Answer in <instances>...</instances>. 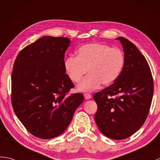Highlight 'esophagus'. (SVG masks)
<instances>
[{
	"label": "esophagus",
	"instance_id": "1",
	"mask_svg": "<svg viewBox=\"0 0 160 160\" xmlns=\"http://www.w3.org/2000/svg\"><path fill=\"white\" fill-rule=\"evenodd\" d=\"M84 98L86 99H90L92 98V95L90 93H88V92H87V93H84Z\"/></svg>",
	"mask_w": 160,
	"mask_h": 160
}]
</instances>
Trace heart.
<instances>
[{
	"instance_id": "obj_1",
	"label": "heart",
	"mask_w": 160,
	"mask_h": 160,
	"mask_svg": "<svg viewBox=\"0 0 160 160\" xmlns=\"http://www.w3.org/2000/svg\"><path fill=\"white\" fill-rule=\"evenodd\" d=\"M125 57L122 50L103 43H89L80 47L76 57L69 56L65 60V69L73 82H79L81 91H91L102 84L108 86L117 80L123 68Z\"/></svg>"
}]
</instances>
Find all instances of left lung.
<instances>
[{"mask_svg": "<svg viewBox=\"0 0 160 160\" xmlns=\"http://www.w3.org/2000/svg\"><path fill=\"white\" fill-rule=\"evenodd\" d=\"M123 68L110 86L94 94L98 105L95 120L99 130L110 138L122 140L133 135L145 122L153 95V80L145 57L122 37Z\"/></svg>", "mask_w": 160, "mask_h": 160, "instance_id": "obj_1", "label": "left lung"}]
</instances>
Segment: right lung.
I'll list each match as a JSON object with an SVG mask.
<instances>
[{"label": "right lung", "instance_id": "1", "mask_svg": "<svg viewBox=\"0 0 160 160\" xmlns=\"http://www.w3.org/2000/svg\"><path fill=\"white\" fill-rule=\"evenodd\" d=\"M68 38L45 36L23 48L12 74V104L32 135L55 138L64 132L82 103V93L68 95L74 84L65 73Z\"/></svg>", "mask_w": 160, "mask_h": 160}]
</instances>
